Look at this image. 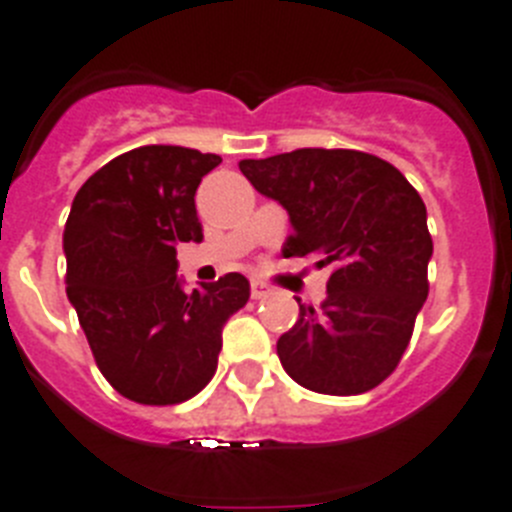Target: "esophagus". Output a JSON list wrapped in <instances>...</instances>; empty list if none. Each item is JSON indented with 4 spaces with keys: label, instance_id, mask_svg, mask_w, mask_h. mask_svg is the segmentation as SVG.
<instances>
[{
    "label": "esophagus",
    "instance_id": "esophagus-1",
    "mask_svg": "<svg viewBox=\"0 0 512 512\" xmlns=\"http://www.w3.org/2000/svg\"><path fill=\"white\" fill-rule=\"evenodd\" d=\"M250 293H252V299H265V296H270V293H273V288L268 286V283L265 281H252L250 283Z\"/></svg>",
    "mask_w": 512,
    "mask_h": 512
}]
</instances>
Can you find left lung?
Returning a JSON list of instances; mask_svg holds the SVG:
<instances>
[{
	"instance_id": "obj_1",
	"label": "left lung",
	"mask_w": 512,
	"mask_h": 512,
	"mask_svg": "<svg viewBox=\"0 0 512 512\" xmlns=\"http://www.w3.org/2000/svg\"><path fill=\"white\" fill-rule=\"evenodd\" d=\"M239 170L286 208V255H317L319 268H332L324 304L296 299L299 319L278 340L286 373L332 397L379 386L428 299L433 239L417 190L394 164L353 149H296L242 159Z\"/></svg>"
}]
</instances>
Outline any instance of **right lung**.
Segmentation results:
<instances>
[{
  "mask_svg": "<svg viewBox=\"0 0 512 512\" xmlns=\"http://www.w3.org/2000/svg\"><path fill=\"white\" fill-rule=\"evenodd\" d=\"M219 164L185 146H139L110 159L71 203L66 296L97 368L131 402L195 397L216 373L226 319L250 299L239 273L193 291L177 275V244L203 242L195 190Z\"/></svg>",
  "mask_w": 512,
  "mask_h": 512,
  "instance_id": "right-lung-1",
  "label": "right lung"
}]
</instances>
